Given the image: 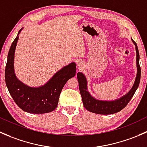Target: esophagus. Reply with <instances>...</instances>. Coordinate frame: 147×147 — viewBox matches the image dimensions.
Instances as JSON below:
<instances>
[{
  "mask_svg": "<svg viewBox=\"0 0 147 147\" xmlns=\"http://www.w3.org/2000/svg\"><path fill=\"white\" fill-rule=\"evenodd\" d=\"M77 66H78V68L81 69V68H82L83 66H84V63H83L81 61H77Z\"/></svg>",
  "mask_w": 147,
  "mask_h": 147,
  "instance_id": "34e87169",
  "label": "esophagus"
}]
</instances>
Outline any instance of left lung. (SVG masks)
I'll return each mask as SVG.
<instances>
[{
	"label": "left lung",
	"mask_w": 147,
	"mask_h": 147,
	"mask_svg": "<svg viewBox=\"0 0 147 147\" xmlns=\"http://www.w3.org/2000/svg\"><path fill=\"white\" fill-rule=\"evenodd\" d=\"M134 45L136 47V52H137V74L135 82L131 90L127 95L122 97L118 100L114 101H102L95 99L90 95L87 90V81L86 77L82 73L78 72L77 74L78 84H79V90L82 98L83 103L85 108L91 113L100 115H110L113 113H118L122 110L124 107L129 103L134 93L137 90L139 85H140V77H141V68L140 66V54H139L138 48L137 44L134 40Z\"/></svg>",
	"instance_id": "1"
}]
</instances>
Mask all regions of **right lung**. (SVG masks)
Here are the masks:
<instances>
[{"label":"right lung","mask_w":147,"mask_h":147,"mask_svg":"<svg viewBox=\"0 0 147 147\" xmlns=\"http://www.w3.org/2000/svg\"><path fill=\"white\" fill-rule=\"evenodd\" d=\"M20 30L18 34H19ZM18 34L12 43L5 66V84L15 102L23 111L32 114L50 113L57 108L61 90L69 78L76 75V63H71L59 71L42 87H29L16 78L14 73V53Z\"/></svg>","instance_id":"1"}]
</instances>
